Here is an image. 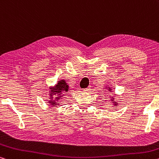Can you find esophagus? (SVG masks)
I'll use <instances>...</instances> for the list:
<instances>
[{"instance_id":"1","label":"esophagus","mask_w":159,"mask_h":159,"mask_svg":"<svg viewBox=\"0 0 159 159\" xmlns=\"http://www.w3.org/2000/svg\"><path fill=\"white\" fill-rule=\"evenodd\" d=\"M90 88H91V87H90V86H89L88 88H86V89H85L84 90V91H86V92L89 91V90H90Z\"/></svg>"}]
</instances>
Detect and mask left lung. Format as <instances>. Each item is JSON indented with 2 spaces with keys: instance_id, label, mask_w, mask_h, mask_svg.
<instances>
[{
  "instance_id": "obj_1",
  "label": "left lung",
  "mask_w": 159,
  "mask_h": 159,
  "mask_svg": "<svg viewBox=\"0 0 159 159\" xmlns=\"http://www.w3.org/2000/svg\"><path fill=\"white\" fill-rule=\"evenodd\" d=\"M107 88H108V90H109V91H111V88H110V87H107ZM111 101H112V102H114V105H117V103L114 102V98H111Z\"/></svg>"
}]
</instances>
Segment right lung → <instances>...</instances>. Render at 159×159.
Listing matches in <instances>:
<instances>
[{"label":"right lung","instance_id":"obj_1","mask_svg":"<svg viewBox=\"0 0 159 159\" xmlns=\"http://www.w3.org/2000/svg\"><path fill=\"white\" fill-rule=\"evenodd\" d=\"M68 90H69V85L65 80H59L55 85V86L50 88V100H49L50 106L55 107L59 105V100L65 95L64 93H66Z\"/></svg>","mask_w":159,"mask_h":159}]
</instances>
